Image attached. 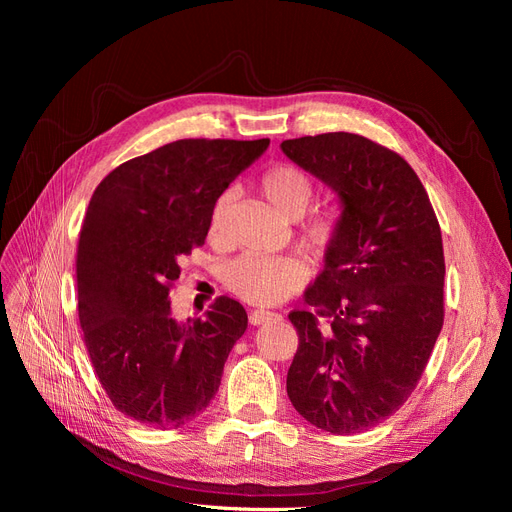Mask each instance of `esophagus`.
Returning a JSON list of instances; mask_svg holds the SVG:
<instances>
[{
  "label": "esophagus",
  "mask_w": 512,
  "mask_h": 512,
  "mask_svg": "<svg viewBox=\"0 0 512 512\" xmlns=\"http://www.w3.org/2000/svg\"><path fill=\"white\" fill-rule=\"evenodd\" d=\"M271 318H277V314L265 312V309H252L250 312V322L254 324V327H260V324H265Z\"/></svg>",
  "instance_id": "esophagus-1"
}]
</instances>
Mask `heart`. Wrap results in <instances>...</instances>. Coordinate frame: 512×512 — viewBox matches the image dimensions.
<instances>
[{
    "mask_svg": "<svg viewBox=\"0 0 512 512\" xmlns=\"http://www.w3.org/2000/svg\"><path fill=\"white\" fill-rule=\"evenodd\" d=\"M260 192L269 200V205L288 220L301 218L314 196L309 177L288 164L269 168L260 177ZM232 198H235V192L228 188L213 200L209 235L215 239L226 232ZM339 228H342V218L335 209L320 211L303 226V239L309 250L322 254L335 243ZM307 275L309 269L305 260L297 254L245 252L228 262L222 271V280L230 292H235L247 303L277 305L297 294L305 286Z\"/></svg>",
    "mask_w": 512,
    "mask_h": 512,
    "instance_id": "b5f03b06",
    "label": "heart"
}]
</instances>
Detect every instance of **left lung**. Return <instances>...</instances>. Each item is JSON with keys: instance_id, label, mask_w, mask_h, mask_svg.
<instances>
[{"instance_id": "8db88e82", "label": "left lung", "mask_w": 512, "mask_h": 512, "mask_svg": "<svg viewBox=\"0 0 512 512\" xmlns=\"http://www.w3.org/2000/svg\"><path fill=\"white\" fill-rule=\"evenodd\" d=\"M280 147L342 205L307 307L288 314L299 348L286 391L307 423L350 436L397 412L423 376L444 322L442 232L395 151L350 132Z\"/></svg>"}]
</instances>
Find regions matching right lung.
<instances>
[{
    "label": "right lung",
    "mask_w": 512,
    "mask_h": 512,
    "mask_svg": "<svg viewBox=\"0 0 512 512\" xmlns=\"http://www.w3.org/2000/svg\"><path fill=\"white\" fill-rule=\"evenodd\" d=\"M269 147L183 138L117 166L89 200L76 252L79 320L102 389L136 423L175 429L203 412L247 329L239 301L170 316L179 258L203 245L213 200Z\"/></svg>",
    "instance_id": "obj_1"
}]
</instances>
